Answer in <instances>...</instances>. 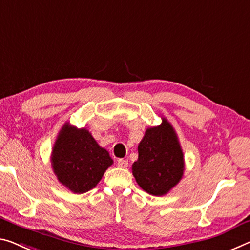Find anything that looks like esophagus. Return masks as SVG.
<instances>
[{
  "label": "esophagus",
  "mask_w": 250,
  "mask_h": 250,
  "mask_svg": "<svg viewBox=\"0 0 250 250\" xmlns=\"http://www.w3.org/2000/svg\"><path fill=\"white\" fill-rule=\"evenodd\" d=\"M117 167H122V168L127 167H128V161L127 160H124V159L117 160Z\"/></svg>",
  "instance_id": "1"
}]
</instances>
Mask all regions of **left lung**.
<instances>
[{
	"label": "left lung",
	"instance_id": "left-lung-1",
	"mask_svg": "<svg viewBox=\"0 0 250 250\" xmlns=\"http://www.w3.org/2000/svg\"><path fill=\"white\" fill-rule=\"evenodd\" d=\"M138 160L132 165L133 175L144 191L164 195L182 179L184 157L176 133L167 120L149 127L138 144Z\"/></svg>",
	"mask_w": 250,
	"mask_h": 250
}]
</instances>
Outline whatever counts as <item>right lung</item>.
I'll return each mask as SVG.
<instances>
[{"instance_id": "1", "label": "right lung", "mask_w": 250, "mask_h": 250, "mask_svg": "<svg viewBox=\"0 0 250 250\" xmlns=\"http://www.w3.org/2000/svg\"><path fill=\"white\" fill-rule=\"evenodd\" d=\"M112 157L101 147L89 130L66 123L60 129L51 153L53 172L61 184L77 194L97 186Z\"/></svg>"}]
</instances>
